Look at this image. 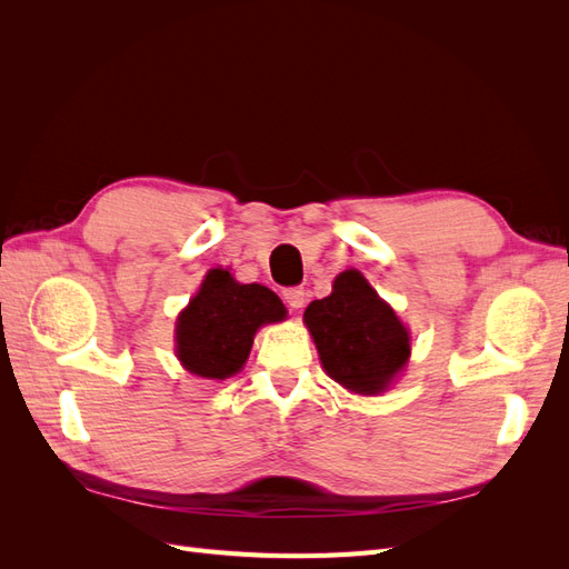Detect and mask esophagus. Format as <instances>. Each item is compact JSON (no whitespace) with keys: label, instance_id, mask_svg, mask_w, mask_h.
<instances>
[{"label":"esophagus","instance_id":"esophagus-1","mask_svg":"<svg viewBox=\"0 0 569 569\" xmlns=\"http://www.w3.org/2000/svg\"><path fill=\"white\" fill-rule=\"evenodd\" d=\"M282 297H284V303L289 306V308H303V303H306V291L301 289V287H287L284 291H282Z\"/></svg>","mask_w":569,"mask_h":569}]
</instances>
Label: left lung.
Masks as SVG:
<instances>
[{
  "mask_svg": "<svg viewBox=\"0 0 569 569\" xmlns=\"http://www.w3.org/2000/svg\"><path fill=\"white\" fill-rule=\"evenodd\" d=\"M303 320L327 375L356 393H380L410 356V337L358 270L341 272L332 295L306 308Z\"/></svg>",
  "mask_w": 569,
  "mask_h": 569,
  "instance_id": "1",
  "label": "left lung"
}]
</instances>
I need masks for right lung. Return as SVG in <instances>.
Segmentation results:
<instances>
[{"instance_id": "1", "label": "right lung", "mask_w": 569, "mask_h": 569, "mask_svg": "<svg viewBox=\"0 0 569 569\" xmlns=\"http://www.w3.org/2000/svg\"><path fill=\"white\" fill-rule=\"evenodd\" d=\"M284 313L280 297L268 287L239 284L228 270L216 268L178 318V358L197 377L226 380L247 363L258 327Z\"/></svg>"}]
</instances>
